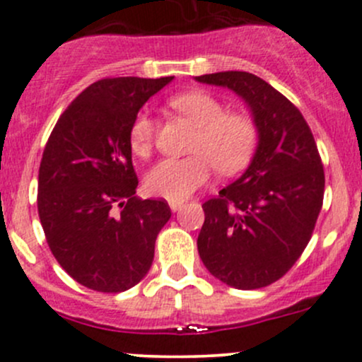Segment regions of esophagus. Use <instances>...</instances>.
Masks as SVG:
<instances>
[{
  "instance_id": "obj_1",
  "label": "esophagus",
  "mask_w": 362,
  "mask_h": 362,
  "mask_svg": "<svg viewBox=\"0 0 362 362\" xmlns=\"http://www.w3.org/2000/svg\"><path fill=\"white\" fill-rule=\"evenodd\" d=\"M170 209L173 210V212H177V210H180L182 206H184V199H170Z\"/></svg>"
}]
</instances>
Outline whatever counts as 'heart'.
<instances>
[{
	"instance_id": "b5f03b06",
	"label": "heart",
	"mask_w": 362,
	"mask_h": 362,
	"mask_svg": "<svg viewBox=\"0 0 362 362\" xmlns=\"http://www.w3.org/2000/svg\"><path fill=\"white\" fill-rule=\"evenodd\" d=\"M170 106L198 127L191 152L185 159H164L145 177L152 196L185 199L210 178L214 164L223 173L242 170L251 159L258 141V127L247 113L226 111V106L206 92H187L173 97ZM156 125L146 113L134 118L129 145L134 156L148 157Z\"/></svg>"
}]
</instances>
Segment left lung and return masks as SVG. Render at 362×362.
Here are the masks:
<instances>
[{
  "label": "left lung",
  "instance_id": "obj_1",
  "mask_svg": "<svg viewBox=\"0 0 362 362\" xmlns=\"http://www.w3.org/2000/svg\"><path fill=\"white\" fill-rule=\"evenodd\" d=\"M194 79L237 93L258 127L247 170L203 203L199 258L224 285L263 288L292 269L315 230L325 187L317 143L300 111L255 74Z\"/></svg>",
  "mask_w": 362,
  "mask_h": 362
}]
</instances>
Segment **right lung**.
I'll return each instance as SVG.
<instances>
[{"mask_svg":"<svg viewBox=\"0 0 362 362\" xmlns=\"http://www.w3.org/2000/svg\"><path fill=\"white\" fill-rule=\"evenodd\" d=\"M173 76L113 77L81 92L52 129L38 170V217L70 278L118 293L138 285L170 221L164 199H139L129 131Z\"/></svg>","mask_w":362,"mask_h":362,"instance_id":"obj_1","label":"right lung"}]
</instances>
